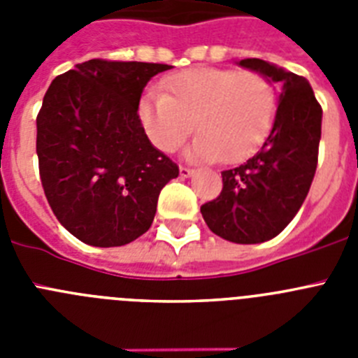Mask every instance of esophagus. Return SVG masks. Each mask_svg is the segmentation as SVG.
<instances>
[{
    "label": "esophagus",
    "mask_w": 358,
    "mask_h": 358,
    "mask_svg": "<svg viewBox=\"0 0 358 358\" xmlns=\"http://www.w3.org/2000/svg\"><path fill=\"white\" fill-rule=\"evenodd\" d=\"M179 173H181V177H192L194 176V170L192 169H186V166H181V169H179Z\"/></svg>",
    "instance_id": "esophagus-1"
}]
</instances>
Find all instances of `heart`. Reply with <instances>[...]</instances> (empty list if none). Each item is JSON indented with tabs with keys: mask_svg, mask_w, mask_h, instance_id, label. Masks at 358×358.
Returning a JSON list of instances; mask_svg holds the SVG:
<instances>
[{
	"mask_svg": "<svg viewBox=\"0 0 358 358\" xmlns=\"http://www.w3.org/2000/svg\"><path fill=\"white\" fill-rule=\"evenodd\" d=\"M138 113L148 140L159 150H177L195 123L199 136L188 150L192 159L238 163L267 138L276 94L258 73L195 68L170 77L164 94H145Z\"/></svg>",
	"mask_w": 358,
	"mask_h": 358,
	"instance_id": "heart-1",
	"label": "heart"
}]
</instances>
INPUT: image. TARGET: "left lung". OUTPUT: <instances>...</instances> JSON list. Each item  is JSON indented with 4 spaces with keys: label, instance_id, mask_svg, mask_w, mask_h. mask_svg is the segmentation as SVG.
Segmentation results:
<instances>
[{
    "label": "left lung",
    "instance_id": "8db88e82",
    "mask_svg": "<svg viewBox=\"0 0 358 358\" xmlns=\"http://www.w3.org/2000/svg\"><path fill=\"white\" fill-rule=\"evenodd\" d=\"M242 68L280 85L273 129L255 156L222 172V192L201 206L215 235L235 243H262L296 217L317 169L322 109L308 80L262 59Z\"/></svg>",
    "mask_w": 358,
    "mask_h": 358
}]
</instances>
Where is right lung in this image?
Here are the masks:
<instances>
[{
	"mask_svg": "<svg viewBox=\"0 0 358 358\" xmlns=\"http://www.w3.org/2000/svg\"><path fill=\"white\" fill-rule=\"evenodd\" d=\"M172 66L91 59L50 84L37 115L44 195L80 242L120 248L147 233L177 164L145 134L138 107Z\"/></svg>",
	"mask_w": 358,
	"mask_h": 358,
	"instance_id": "1",
	"label": "right lung"
}]
</instances>
